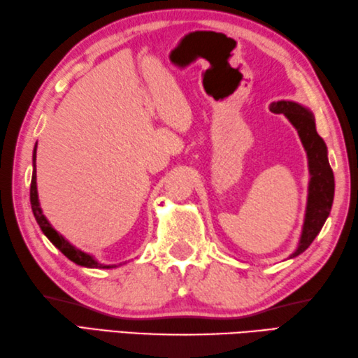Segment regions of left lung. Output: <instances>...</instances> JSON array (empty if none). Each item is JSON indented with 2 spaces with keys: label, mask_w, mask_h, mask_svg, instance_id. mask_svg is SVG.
<instances>
[{
  "label": "left lung",
  "mask_w": 358,
  "mask_h": 358,
  "mask_svg": "<svg viewBox=\"0 0 358 358\" xmlns=\"http://www.w3.org/2000/svg\"><path fill=\"white\" fill-rule=\"evenodd\" d=\"M271 109L276 114H284L298 131L303 147L308 152L309 160V196L308 208H306V217L303 225V233L300 245L290 258L298 257L312 244V241L322 230L324 221L329 216V211L334 201V173L327 160V148L322 137L318 136L315 128V120L308 109L294 101H276L271 105Z\"/></svg>",
  "instance_id": "left-lung-1"
}]
</instances>
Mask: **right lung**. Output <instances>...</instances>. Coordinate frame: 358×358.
Instances as JSON below:
<instances>
[{"label":"right lung","mask_w":358,"mask_h":358,"mask_svg":"<svg viewBox=\"0 0 358 358\" xmlns=\"http://www.w3.org/2000/svg\"><path fill=\"white\" fill-rule=\"evenodd\" d=\"M35 160H36V148L34 150V173H32V180H31V206H32V211H34V216L36 222H38L41 231L45 233L48 236V239L52 243L58 250H60L64 257L68 259H71L72 262H76L78 266H83V267H90V268H111L115 266H103V264H99V262L94 259L91 255H87L82 250L76 249L74 245L69 244L66 239H64L60 233L55 231L52 227H50V224L48 222V220L43 215V211L40 208V202H38V193H36V171H35Z\"/></svg>","instance_id":"1"}]
</instances>
